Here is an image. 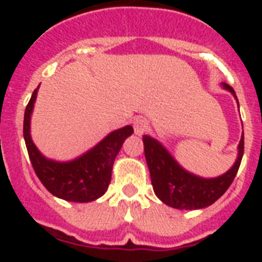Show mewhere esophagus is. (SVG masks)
<instances>
[{
	"mask_svg": "<svg viewBox=\"0 0 262 262\" xmlns=\"http://www.w3.org/2000/svg\"><path fill=\"white\" fill-rule=\"evenodd\" d=\"M149 128V123L148 120L143 117H138L134 120V131H135L136 135L142 136L143 134H145Z\"/></svg>",
	"mask_w": 262,
	"mask_h": 262,
	"instance_id": "esophagus-1",
	"label": "esophagus"
}]
</instances>
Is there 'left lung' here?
I'll return each instance as SVG.
<instances>
[{"label": "left lung", "instance_id": "left-lung-1", "mask_svg": "<svg viewBox=\"0 0 262 262\" xmlns=\"http://www.w3.org/2000/svg\"><path fill=\"white\" fill-rule=\"evenodd\" d=\"M224 88L235 96V92L230 85L224 84ZM143 143L155 194L165 205L180 210L203 209L219 200L232 184L244 154L243 135L235 165L221 177L205 180L184 170L155 139L144 135Z\"/></svg>", "mask_w": 262, "mask_h": 262}]
</instances>
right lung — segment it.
<instances>
[{
  "instance_id": "1",
  "label": "right lung",
  "mask_w": 262,
  "mask_h": 262,
  "mask_svg": "<svg viewBox=\"0 0 262 262\" xmlns=\"http://www.w3.org/2000/svg\"><path fill=\"white\" fill-rule=\"evenodd\" d=\"M36 92L38 89L34 90L27 103L23 119V138L36 176L51 194L61 200L71 202H90L97 200L107 190L114 160L124 139L134 133L133 127L126 126L111 133L93 149L73 161H51L41 156L30 136V117Z\"/></svg>"
}]
</instances>
